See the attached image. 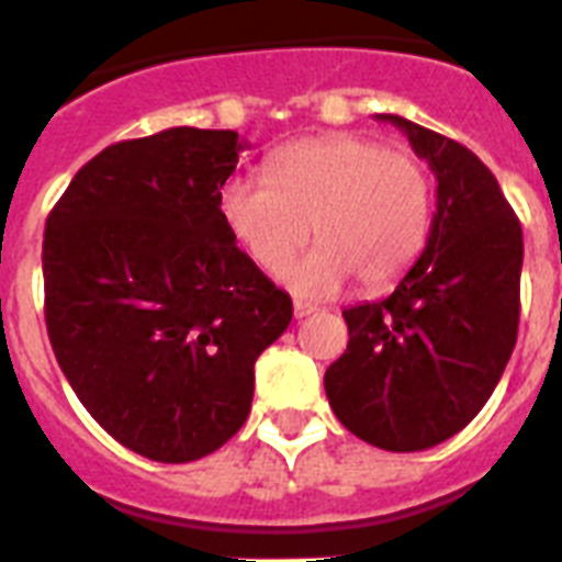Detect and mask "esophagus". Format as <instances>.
I'll use <instances>...</instances> for the list:
<instances>
[{
    "instance_id": "1",
    "label": "esophagus",
    "mask_w": 562,
    "mask_h": 562,
    "mask_svg": "<svg viewBox=\"0 0 562 562\" xmlns=\"http://www.w3.org/2000/svg\"><path fill=\"white\" fill-rule=\"evenodd\" d=\"M317 312V305L312 303H303V300H294V317L296 321H303V317H308V314Z\"/></svg>"
}]
</instances>
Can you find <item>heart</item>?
I'll return each instance as SVG.
<instances>
[{
    "label": "heart",
    "instance_id": "1",
    "mask_svg": "<svg viewBox=\"0 0 562 562\" xmlns=\"http://www.w3.org/2000/svg\"><path fill=\"white\" fill-rule=\"evenodd\" d=\"M266 176L227 178L218 216L266 273L285 271L314 227L321 245L289 273L300 294H331L349 277L367 291L386 289L427 241L432 178L418 155L328 132L277 149Z\"/></svg>",
    "mask_w": 562,
    "mask_h": 562
}]
</instances>
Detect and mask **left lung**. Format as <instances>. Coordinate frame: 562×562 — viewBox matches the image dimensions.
Masks as SVG:
<instances>
[{
	"mask_svg": "<svg viewBox=\"0 0 562 562\" xmlns=\"http://www.w3.org/2000/svg\"><path fill=\"white\" fill-rule=\"evenodd\" d=\"M436 172L427 248L381 303L346 308V352L326 369V395L346 430L413 453L450 439L485 407L519 326L522 227L499 181L459 140L398 115Z\"/></svg>",
	"mask_w": 562,
	"mask_h": 562,
	"instance_id": "obj_1",
	"label": "left lung"
}]
</instances>
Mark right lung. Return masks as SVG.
<instances>
[{
  "instance_id": "add662e5",
  "label": "right lung",
  "mask_w": 562,
  "mask_h": 562,
  "mask_svg": "<svg viewBox=\"0 0 562 562\" xmlns=\"http://www.w3.org/2000/svg\"><path fill=\"white\" fill-rule=\"evenodd\" d=\"M241 149L236 132L193 126L121 140L45 222L59 369L91 418L153 462H193L239 432L254 363L294 312L218 216Z\"/></svg>"
}]
</instances>
